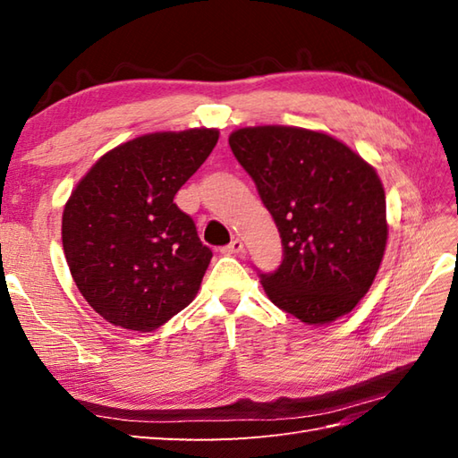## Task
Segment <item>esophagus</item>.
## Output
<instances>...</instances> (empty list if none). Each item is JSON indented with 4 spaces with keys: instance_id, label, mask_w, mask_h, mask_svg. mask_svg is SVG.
I'll return each instance as SVG.
<instances>
[{
    "instance_id": "34e87169",
    "label": "esophagus",
    "mask_w": 458,
    "mask_h": 458,
    "mask_svg": "<svg viewBox=\"0 0 458 458\" xmlns=\"http://www.w3.org/2000/svg\"><path fill=\"white\" fill-rule=\"evenodd\" d=\"M222 254H226V256H234V254H240V251H244V242L242 240H232L228 246H224L222 250Z\"/></svg>"
}]
</instances>
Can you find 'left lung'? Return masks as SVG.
<instances>
[{
  "mask_svg": "<svg viewBox=\"0 0 458 458\" xmlns=\"http://www.w3.org/2000/svg\"><path fill=\"white\" fill-rule=\"evenodd\" d=\"M228 141L284 246L276 271H258L271 303L307 325L350 313L386 250V194L376 171L344 143L303 128H244Z\"/></svg>",
  "mask_w": 458,
  "mask_h": 458,
  "instance_id": "8db88e82",
  "label": "left lung"
}]
</instances>
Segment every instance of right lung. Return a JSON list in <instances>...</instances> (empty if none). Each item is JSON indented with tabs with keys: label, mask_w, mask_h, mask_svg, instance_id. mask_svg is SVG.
Segmentation results:
<instances>
[{
	"label": "right lung",
	"mask_w": 458,
	"mask_h": 458,
	"mask_svg": "<svg viewBox=\"0 0 458 458\" xmlns=\"http://www.w3.org/2000/svg\"><path fill=\"white\" fill-rule=\"evenodd\" d=\"M216 141L207 128L141 135L106 153L72 191L66 264L108 323L149 333L197 295L212 251L173 199Z\"/></svg>",
	"instance_id": "add662e5"
}]
</instances>
